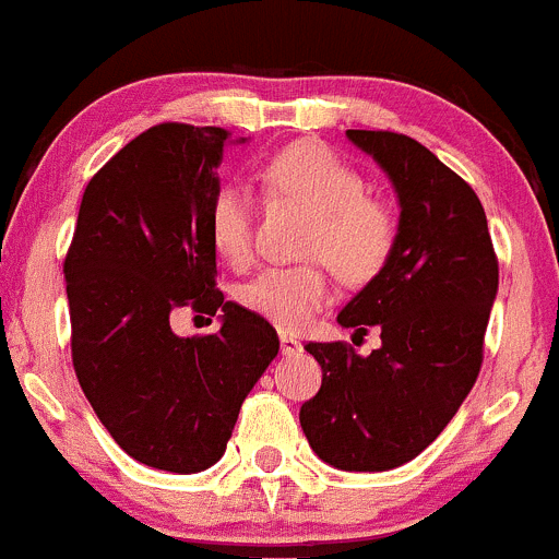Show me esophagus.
Instances as JSON below:
<instances>
[{
  "instance_id": "esophagus-1",
  "label": "esophagus",
  "mask_w": 559,
  "mask_h": 559,
  "mask_svg": "<svg viewBox=\"0 0 559 559\" xmlns=\"http://www.w3.org/2000/svg\"><path fill=\"white\" fill-rule=\"evenodd\" d=\"M280 350H283V356H299L305 354V345H301L299 337H294V334H280Z\"/></svg>"
}]
</instances>
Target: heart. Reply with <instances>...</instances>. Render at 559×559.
Returning a JSON list of instances; mask_svg holds the SVG:
<instances>
[{"label": "heart", "mask_w": 559, "mask_h": 559, "mask_svg": "<svg viewBox=\"0 0 559 559\" xmlns=\"http://www.w3.org/2000/svg\"><path fill=\"white\" fill-rule=\"evenodd\" d=\"M269 197H288L312 211L305 254L326 260L345 283H368L395 247V214L368 194V180L343 156L323 145H294L260 169ZM209 238L227 263L243 265L252 254V197L241 183L216 189L209 205ZM321 263L274 265L238 288V301L283 332H299L329 305Z\"/></svg>", "instance_id": "heart-1"}]
</instances>
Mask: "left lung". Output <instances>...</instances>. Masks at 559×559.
I'll list each match as a JSON object with an SVG mask.
<instances>
[{"label": "left lung", "instance_id": "obj_1", "mask_svg": "<svg viewBox=\"0 0 559 559\" xmlns=\"http://www.w3.org/2000/svg\"><path fill=\"white\" fill-rule=\"evenodd\" d=\"M397 194V236L384 269L340 310L343 329H381L359 356L310 343L321 390L301 406L307 442L345 472H386L417 459L469 395L499 288L486 211L466 180L417 140L345 131Z\"/></svg>", "mask_w": 559, "mask_h": 559}]
</instances>
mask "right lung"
Returning <instances> with one entry per match:
<instances>
[{"label":"right lung","instance_id":"obj_1","mask_svg":"<svg viewBox=\"0 0 559 559\" xmlns=\"http://www.w3.org/2000/svg\"><path fill=\"white\" fill-rule=\"evenodd\" d=\"M225 129L162 123L131 140L87 183L66 258L79 384L126 453L194 475L225 455L243 397L280 350L265 318L216 290L209 205ZM236 142H243L236 140ZM183 304L223 326L180 338Z\"/></svg>","mask_w":559,"mask_h":559}]
</instances>
